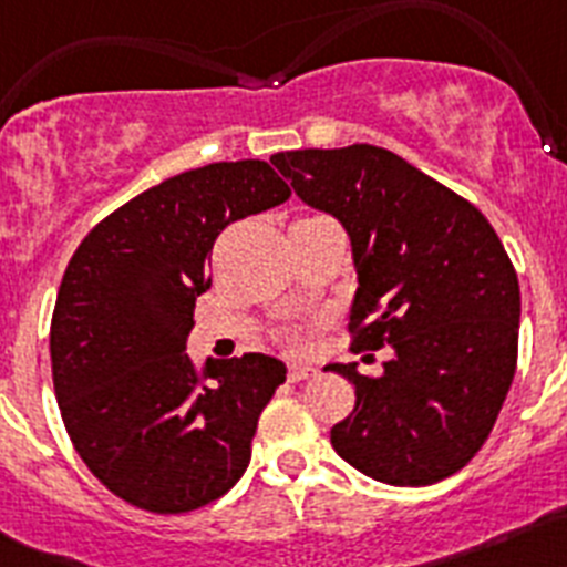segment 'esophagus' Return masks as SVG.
I'll return each mask as SVG.
<instances>
[{
	"label": "esophagus",
	"instance_id": "1",
	"mask_svg": "<svg viewBox=\"0 0 567 567\" xmlns=\"http://www.w3.org/2000/svg\"><path fill=\"white\" fill-rule=\"evenodd\" d=\"M318 374V369H312V365H300V363H292L289 365V374L287 378L292 380V383H298V380H309Z\"/></svg>",
	"mask_w": 567,
	"mask_h": 567
}]
</instances>
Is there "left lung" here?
Returning a JSON list of instances; mask_svg holds the SVG:
<instances>
[{"mask_svg":"<svg viewBox=\"0 0 567 567\" xmlns=\"http://www.w3.org/2000/svg\"><path fill=\"white\" fill-rule=\"evenodd\" d=\"M272 164L349 235L354 349L392 346L378 378L327 365L354 385L334 452L378 483L452 477L488 440L517 369L519 284L497 233L392 150H289Z\"/></svg>","mask_w":567,"mask_h":567,"instance_id":"8db88e82","label":"left lung"}]
</instances>
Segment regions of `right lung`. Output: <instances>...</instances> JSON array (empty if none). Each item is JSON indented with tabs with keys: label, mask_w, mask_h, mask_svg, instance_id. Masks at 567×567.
Listing matches in <instances>:
<instances>
[{
	"label": "right lung",
	"mask_w": 567,
	"mask_h": 567,
	"mask_svg": "<svg viewBox=\"0 0 567 567\" xmlns=\"http://www.w3.org/2000/svg\"><path fill=\"white\" fill-rule=\"evenodd\" d=\"M287 198L267 162L207 164L135 195L70 258L50 323L53 385L79 457L124 503L184 514L247 471L287 365L244 354L198 372L187 338L218 233Z\"/></svg>",
	"instance_id": "obj_1"
}]
</instances>
